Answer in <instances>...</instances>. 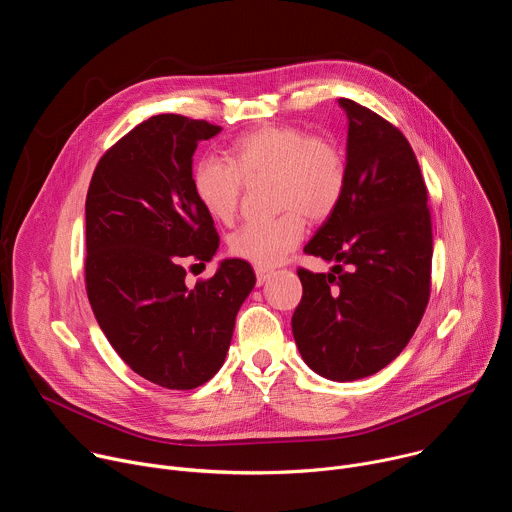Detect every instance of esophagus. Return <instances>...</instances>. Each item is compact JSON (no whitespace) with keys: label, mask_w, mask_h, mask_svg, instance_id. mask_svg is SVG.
Returning <instances> with one entry per match:
<instances>
[{"label":"esophagus","mask_w":512,"mask_h":512,"mask_svg":"<svg viewBox=\"0 0 512 512\" xmlns=\"http://www.w3.org/2000/svg\"><path fill=\"white\" fill-rule=\"evenodd\" d=\"M255 275H257V285H263V283L269 281L271 271L265 269V267H255Z\"/></svg>","instance_id":"34e87169"}]
</instances>
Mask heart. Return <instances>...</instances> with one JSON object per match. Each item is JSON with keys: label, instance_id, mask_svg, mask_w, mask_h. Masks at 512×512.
I'll use <instances>...</instances> for the list:
<instances>
[{"label": "heart", "instance_id": "b5f03b06", "mask_svg": "<svg viewBox=\"0 0 512 512\" xmlns=\"http://www.w3.org/2000/svg\"><path fill=\"white\" fill-rule=\"evenodd\" d=\"M271 176L275 206L267 221H249L229 239V251L257 267L277 265L302 241L306 216L324 221L340 204L348 170L344 152L330 137L310 135L296 125L263 123L231 141L225 162L202 158L190 184L198 204L218 223L237 214L243 182Z\"/></svg>", "mask_w": 512, "mask_h": 512}]
</instances>
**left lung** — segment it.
Listing matches in <instances>:
<instances>
[{
	"mask_svg": "<svg viewBox=\"0 0 512 512\" xmlns=\"http://www.w3.org/2000/svg\"><path fill=\"white\" fill-rule=\"evenodd\" d=\"M338 105L348 117L346 190L304 247L336 265L330 273L298 269L304 294L291 332L314 373L346 383L385 369L417 330L433 237L427 188L405 135L350 99Z\"/></svg>",
	"mask_w": 512,
	"mask_h": 512,
	"instance_id": "1",
	"label": "left lung"
}]
</instances>
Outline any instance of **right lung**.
Here are the masks:
<instances>
[{
	"label": "right lung",
	"instance_id": "obj_1",
	"mask_svg": "<svg viewBox=\"0 0 512 512\" xmlns=\"http://www.w3.org/2000/svg\"><path fill=\"white\" fill-rule=\"evenodd\" d=\"M218 131L202 119L154 115L105 152L87 192L93 314L129 369L166 389H196L218 373L255 285L243 259L186 285L184 263L204 265L218 249L190 184L198 141Z\"/></svg>",
	"mask_w": 512,
	"mask_h": 512
}]
</instances>
